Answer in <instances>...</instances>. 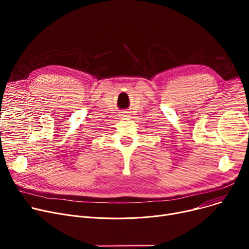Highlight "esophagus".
Listing matches in <instances>:
<instances>
[{"label": "esophagus", "mask_w": 249, "mask_h": 249, "mask_svg": "<svg viewBox=\"0 0 249 249\" xmlns=\"http://www.w3.org/2000/svg\"><path fill=\"white\" fill-rule=\"evenodd\" d=\"M127 114L126 113H122V118H127Z\"/></svg>", "instance_id": "esophagus-1"}]
</instances>
